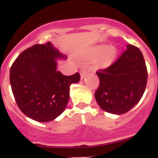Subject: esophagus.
Masks as SVG:
<instances>
[{
  "instance_id": "obj_1",
  "label": "esophagus",
  "mask_w": 158,
  "mask_h": 158,
  "mask_svg": "<svg viewBox=\"0 0 158 158\" xmlns=\"http://www.w3.org/2000/svg\"><path fill=\"white\" fill-rule=\"evenodd\" d=\"M87 73H88V71H87L86 68H83V69H81V72H80L81 78V79H83V78H84L87 75Z\"/></svg>"
}]
</instances>
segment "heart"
Masks as SVG:
<instances>
[{
  "mask_svg": "<svg viewBox=\"0 0 158 158\" xmlns=\"http://www.w3.org/2000/svg\"><path fill=\"white\" fill-rule=\"evenodd\" d=\"M98 53L100 56H102L100 65L101 66H107L110 64L116 58V50L114 48H109V47L102 45L98 47Z\"/></svg>",
  "mask_w": 158,
  "mask_h": 158,
  "instance_id": "obj_1",
  "label": "heart"
}]
</instances>
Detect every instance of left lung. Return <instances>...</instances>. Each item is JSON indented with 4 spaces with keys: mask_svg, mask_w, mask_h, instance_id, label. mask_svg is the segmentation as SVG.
I'll list each match as a JSON object with an SVG mask.
<instances>
[{
    "mask_svg": "<svg viewBox=\"0 0 158 158\" xmlns=\"http://www.w3.org/2000/svg\"><path fill=\"white\" fill-rule=\"evenodd\" d=\"M96 73L99 86L94 96L103 110L124 114L139 102L146 88L148 72L140 49L129 44L115 62Z\"/></svg>",
    "mask_w": 158,
    "mask_h": 158,
    "instance_id": "obj_1",
    "label": "left lung"
}]
</instances>
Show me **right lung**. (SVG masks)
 Here are the masks:
<instances>
[{
	"mask_svg": "<svg viewBox=\"0 0 158 158\" xmlns=\"http://www.w3.org/2000/svg\"><path fill=\"white\" fill-rule=\"evenodd\" d=\"M64 57L50 42L23 51L10 68V80L17 105L27 117L49 122L64 110L69 87L80 74L64 76L57 71L56 59Z\"/></svg>",
	"mask_w": 158,
	"mask_h": 158,
	"instance_id": "1",
	"label": "right lung"
}]
</instances>
